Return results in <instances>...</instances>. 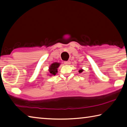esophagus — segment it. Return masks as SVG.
Here are the masks:
<instances>
[{"mask_svg": "<svg viewBox=\"0 0 127 127\" xmlns=\"http://www.w3.org/2000/svg\"><path fill=\"white\" fill-rule=\"evenodd\" d=\"M64 63L65 64V65H69V64H70V61H64Z\"/></svg>", "mask_w": 127, "mask_h": 127, "instance_id": "34e87169", "label": "esophagus"}]
</instances>
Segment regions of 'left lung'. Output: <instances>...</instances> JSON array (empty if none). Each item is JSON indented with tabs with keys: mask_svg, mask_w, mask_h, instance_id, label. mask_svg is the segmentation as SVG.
Wrapping results in <instances>:
<instances>
[{
	"mask_svg": "<svg viewBox=\"0 0 127 127\" xmlns=\"http://www.w3.org/2000/svg\"><path fill=\"white\" fill-rule=\"evenodd\" d=\"M82 71H83V70H82V69H81V70H79V73H82Z\"/></svg>",
	"mask_w": 127,
	"mask_h": 127,
	"instance_id": "left-lung-1",
	"label": "left lung"
}]
</instances>
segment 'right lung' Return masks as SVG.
Masks as SVG:
<instances>
[{"mask_svg": "<svg viewBox=\"0 0 127 127\" xmlns=\"http://www.w3.org/2000/svg\"><path fill=\"white\" fill-rule=\"evenodd\" d=\"M60 65V63H54L52 64V65H50V67H49V73L51 75H56V73L58 72V68L59 67V66Z\"/></svg>", "mask_w": 127, "mask_h": 127, "instance_id": "add662e5", "label": "right lung"}]
</instances>
